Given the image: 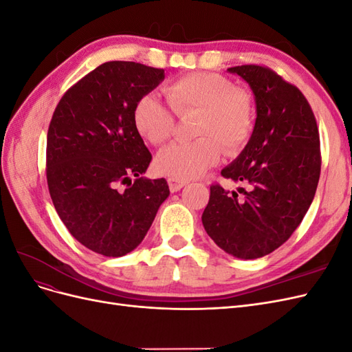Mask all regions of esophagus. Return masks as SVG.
I'll return each mask as SVG.
<instances>
[{"label": "esophagus", "instance_id": "esophagus-1", "mask_svg": "<svg viewBox=\"0 0 352 352\" xmlns=\"http://www.w3.org/2000/svg\"><path fill=\"white\" fill-rule=\"evenodd\" d=\"M186 185H188L186 180H179V179H175V177H168V188H170V190H172V192H177V190H180Z\"/></svg>", "mask_w": 352, "mask_h": 352}]
</instances>
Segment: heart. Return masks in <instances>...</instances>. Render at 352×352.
I'll use <instances>...</instances> for the list:
<instances>
[{"instance_id": "obj_1", "label": "heart", "mask_w": 352, "mask_h": 352, "mask_svg": "<svg viewBox=\"0 0 352 352\" xmlns=\"http://www.w3.org/2000/svg\"><path fill=\"white\" fill-rule=\"evenodd\" d=\"M166 100L175 114H195L192 142H175L155 157L158 173L179 180L201 176L217 164L221 148L235 154L247 144L254 129V102L248 91L235 88L217 73L197 72L173 80L164 88ZM155 95L136 102V131L153 145L164 144L175 129V116Z\"/></svg>"}]
</instances>
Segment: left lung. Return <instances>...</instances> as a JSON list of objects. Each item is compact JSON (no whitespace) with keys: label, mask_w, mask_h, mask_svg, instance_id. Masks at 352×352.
I'll list each match as a JSON object with an SVG mask.
<instances>
[{"label":"left lung","mask_w":352,"mask_h":352,"mask_svg":"<svg viewBox=\"0 0 352 352\" xmlns=\"http://www.w3.org/2000/svg\"><path fill=\"white\" fill-rule=\"evenodd\" d=\"M250 85L257 119L248 144L221 176L242 182L235 190L210 186L202 225L223 251L260 258L291 238L310 208L320 177V138L302 92L272 69H228Z\"/></svg>","instance_id":"left-lung-1"}]
</instances>
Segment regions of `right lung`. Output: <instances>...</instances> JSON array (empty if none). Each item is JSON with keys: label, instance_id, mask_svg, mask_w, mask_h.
Wrapping results in <instances>:
<instances>
[{"label": "right lung", "instance_id": "right-lung-1", "mask_svg": "<svg viewBox=\"0 0 352 352\" xmlns=\"http://www.w3.org/2000/svg\"><path fill=\"white\" fill-rule=\"evenodd\" d=\"M163 79V69L141 63H104L67 89L52 114V204L70 235L105 257L133 251L170 194L166 179L142 177L153 155L133 122L136 102Z\"/></svg>", "mask_w": 352, "mask_h": 352}]
</instances>
